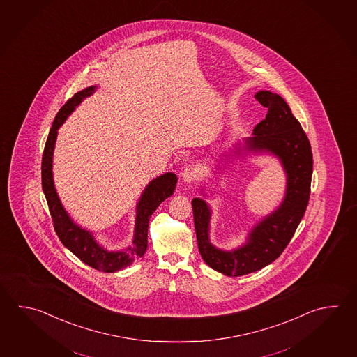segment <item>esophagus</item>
I'll return each mask as SVG.
<instances>
[{
	"label": "esophagus",
	"instance_id": "esophagus-1",
	"mask_svg": "<svg viewBox=\"0 0 357 357\" xmlns=\"http://www.w3.org/2000/svg\"><path fill=\"white\" fill-rule=\"evenodd\" d=\"M195 176H197V168H195V164H188L182 172L183 181L184 183L193 182Z\"/></svg>",
	"mask_w": 357,
	"mask_h": 357
}]
</instances>
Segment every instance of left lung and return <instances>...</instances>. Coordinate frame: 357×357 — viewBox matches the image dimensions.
<instances>
[{
    "label": "left lung",
    "instance_id": "left-lung-1",
    "mask_svg": "<svg viewBox=\"0 0 357 357\" xmlns=\"http://www.w3.org/2000/svg\"><path fill=\"white\" fill-rule=\"evenodd\" d=\"M255 98L268 108V114L256 125L254 136L245 140V149L275 155L282 162L287 189L280 206L250 231L245 245L225 251L209 243L208 204L201 198L192 201L201 256L212 269L227 276L246 275L275 261L294 236L310 201L313 155L307 135L282 96L260 91Z\"/></svg>",
    "mask_w": 357,
    "mask_h": 357
}]
</instances>
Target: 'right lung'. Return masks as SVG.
I'll use <instances>...</instances> for the list:
<instances>
[{"label": "right lung", "mask_w": 357, "mask_h": 357, "mask_svg": "<svg viewBox=\"0 0 357 357\" xmlns=\"http://www.w3.org/2000/svg\"><path fill=\"white\" fill-rule=\"evenodd\" d=\"M96 86L86 88L75 93L66 105L59 109L55 117L53 126L47 135L43 160H41V184L47 198L50 215L53 218L55 232L61 243L70 250L82 261L87 264L93 269L114 273L117 270L128 266L136 259L142 257L148 248L149 220L154 213L159 204L174 193L176 185V175L174 173H165L149 183L148 187L142 192L140 201L136 207V221H135V234L132 245L123 251H108L102 248L94 240L92 232L82 229L69 217L67 211L63 207L58 193L55 190L53 181V153H54L55 140L58 135V128L67 120L68 116L75 111V108L86 97L96 91Z\"/></svg>", "instance_id": "add662e5"}]
</instances>
